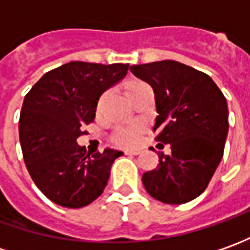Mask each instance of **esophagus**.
<instances>
[{
  "label": "esophagus",
  "instance_id": "esophagus-1",
  "mask_svg": "<svg viewBox=\"0 0 250 250\" xmlns=\"http://www.w3.org/2000/svg\"><path fill=\"white\" fill-rule=\"evenodd\" d=\"M125 154L126 155H139L140 151L139 150H125Z\"/></svg>",
  "mask_w": 250,
  "mask_h": 250
}]
</instances>
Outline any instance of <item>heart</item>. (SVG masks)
<instances>
[{"instance_id": "heart-1", "label": "heart", "mask_w": 250, "mask_h": 250, "mask_svg": "<svg viewBox=\"0 0 250 250\" xmlns=\"http://www.w3.org/2000/svg\"><path fill=\"white\" fill-rule=\"evenodd\" d=\"M145 85V82L140 81H130L125 85V92L128 95L129 92L135 90L139 86ZM142 132V126L139 124H128V125H124L120 126L115 130V139L117 142H120L121 145H133L137 140V137Z\"/></svg>"}]
</instances>
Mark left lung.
I'll return each instance as SVG.
<instances>
[{
    "instance_id": "obj_1",
    "label": "left lung",
    "mask_w": 250,
    "mask_h": 250,
    "mask_svg": "<svg viewBox=\"0 0 250 250\" xmlns=\"http://www.w3.org/2000/svg\"><path fill=\"white\" fill-rule=\"evenodd\" d=\"M151 85L157 118L155 140L170 145V155H160L158 168L142 180L152 198L179 205L205 191L223 158L229 133L227 100L213 80L175 60L129 67Z\"/></svg>"
}]
</instances>
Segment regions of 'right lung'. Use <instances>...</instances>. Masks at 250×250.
Wrapping results in <instances>:
<instances>
[{
    "label": "right lung",
    "instance_id": "add662e5",
    "mask_svg": "<svg viewBox=\"0 0 250 250\" xmlns=\"http://www.w3.org/2000/svg\"><path fill=\"white\" fill-rule=\"evenodd\" d=\"M129 64L70 62L43 74L24 98L19 120L23 158L37 187L64 208L89 205L107 186L124 152L90 154L77 143L95 120L99 98L128 73Z\"/></svg>",
    "mask_w": 250,
    "mask_h": 250
}]
</instances>
